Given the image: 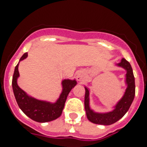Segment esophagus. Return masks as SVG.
<instances>
[{
	"label": "esophagus",
	"instance_id": "esophagus-1",
	"mask_svg": "<svg viewBox=\"0 0 147 147\" xmlns=\"http://www.w3.org/2000/svg\"><path fill=\"white\" fill-rule=\"evenodd\" d=\"M85 78V75H84L83 71H78L77 73V80L78 81H82Z\"/></svg>",
	"mask_w": 147,
	"mask_h": 147
}]
</instances>
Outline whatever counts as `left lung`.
<instances>
[{"instance_id": "8db88e82", "label": "left lung", "mask_w": 147, "mask_h": 147, "mask_svg": "<svg viewBox=\"0 0 147 147\" xmlns=\"http://www.w3.org/2000/svg\"><path fill=\"white\" fill-rule=\"evenodd\" d=\"M117 65L127 70L126 84H127V87L123 96L118 102V104L115 107V109L112 112H107V113H98L90 109L89 90L85 86L86 92L84 98V106H85L86 117L92 123L100 125H111L115 123L127 113L133 101L135 94V84L132 66L125 58H122L121 62Z\"/></svg>"}]
</instances>
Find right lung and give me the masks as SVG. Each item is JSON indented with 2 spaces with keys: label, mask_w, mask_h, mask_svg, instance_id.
<instances>
[{
  "label": "right lung",
  "mask_w": 147,
  "mask_h": 147,
  "mask_svg": "<svg viewBox=\"0 0 147 147\" xmlns=\"http://www.w3.org/2000/svg\"><path fill=\"white\" fill-rule=\"evenodd\" d=\"M27 52L24 53L20 58L19 62L27 58ZM18 65L19 63L15 66L12 84L14 95L20 109L29 118L40 123L49 122L59 118L62 114L69 93L77 84L76 81L65 79L62 81L63 90L55 103L52 104L50 102L37 100L35 98L29 96L18 85L17 79L19 77Z\"/></svg>",
  "instance_id": "right-lung-1"
}]
</instances>
